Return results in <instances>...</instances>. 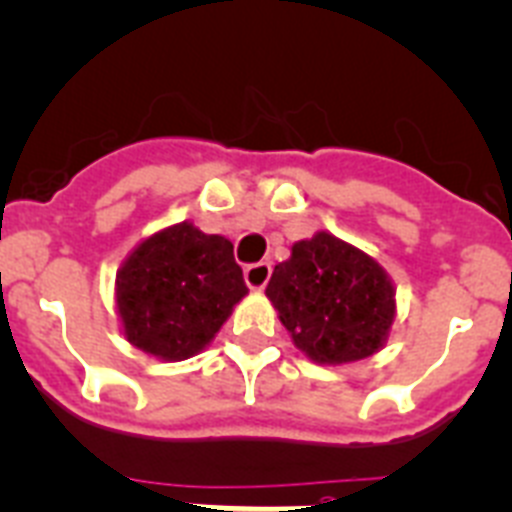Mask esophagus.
<instances>
[{"mask_svg":"<svg viewBox=\"0 0 512 512\" xmlns=\"http://www.w3.org/2000/svg\"><path fill=\"white\" fill-rule=\"evenodd\" d=\"M270 273H273V270H270L267 262H252V265L245 267V280L252 290H260L265 288L267 280H270Z\"/></svg>","mask_w":512,"mask_h":512,"instance_id":"1","label":"esophagus"}]
</instances>
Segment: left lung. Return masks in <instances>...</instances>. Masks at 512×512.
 <instances>
[{
	"label": "left lung",
	"instance_id": "left-lung-1",
	"mask_svg": "<svg viewBox=\"0 0 512 512\" xmlns=\"http://www.w3.org/2000/svg\"><path fill=\"white\" fill-rule=\"evenodd\" d=\"M298 349L321 365L375 354L395 316L388 275L365 252L319 232L293 245L265 288Z\"/></svg>",
	"mask_w": 512,
	"mask_h": 512
}]
</instances>
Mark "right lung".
Masks as SVG:
<instances>
[{"label":"right lung","mask_w":512,"mask_h":512,"mask_svg":"<svg viewBox=\"0 0 512 512\" xmlns=\"http://www.w3.org/2000/svg\"><path fill=\"white\" fill-rule=\"evenodd\" d=\"M245 293L232 242L188 222L145 239L117 275L124 336L163 359L201 352Z\"/></svg>","instance_id":"add662e5"}]
</instances>
